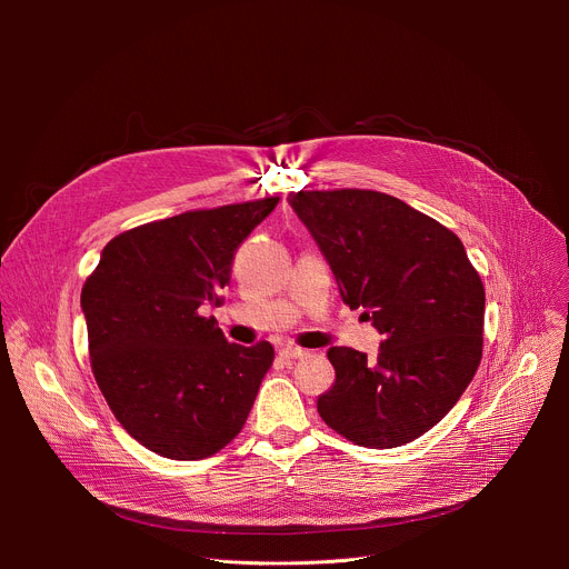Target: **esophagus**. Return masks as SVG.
<instances>
[{
  "mask_svg": "<svg viewBox=\"0 0 569 569\" xmlns=\"http://www.w3.org/2000/svg\"><path fill=\"white\" fill-rule=\"evenodd\" d=\"M283 360H300V357H307V350L305 348H297V346H286L281 352H279Z\"/></svg>",
  "mask_w": 569,
  "mask_h": 569,
  "instance_id": "obj_1",
  "label": "esophagus"
}]
</instances>
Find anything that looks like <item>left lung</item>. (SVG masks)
Returning <instances> with one entry per match:
<instances>
[{
	"instance_id": "1",
	"label": "left lung",
	"mask_w": 569,
	"mask_h": 569,
	"mask_svg": "<svg viewBox=\"0 0 569 569\" xmlns=\"http://www.w3.org/2000/svg\"><path fill=\"white\" fill-rule=\"evenodd\" d=\"M295 214L330 262L341 300L382 335L376 360L327 350L337 371L322 422L390 450L436 427L482 360L485 286L461 239L403 200L369 189L297 191Z\"/></svg>"
}]
</instances>
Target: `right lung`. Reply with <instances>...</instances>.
Returning <instances> with one entry per match:
<instances>
[{
  "instance_id": "obj_1",
  "label": "right lung",
  "mask_w": 569,
  "mask_h": 569,
  "mask_svg": "<svg viewBox=\"0 0 569 569\" xmlns=\"http://www.w3.org/2000/svg\"><path fill=\"white\" fill-rule=\"evenodd\" d=\"M260 198L142 223L106 244L80 307L89 365L117 422L174 461L217 455L242 431L272 343H228L214 318L237 247L277 207Z\"/></svg>"
}]
</instances>
